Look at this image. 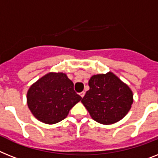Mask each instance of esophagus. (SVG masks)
I'll list each match as a JSON object with an SVG mask.
<instances>
[{"instance_id":"34e87169","label":"esophagus","mask_w":158,"mask_h":158,"mask_svg":"<svg viewBox=\"0 0 158 158\" xmlns=\"http://www.w3.org/2000/svg\"><path fill=\"white\" fill-rule=\"evenodd\" d=\"M85 91H82V92H81L80 93V95H81V97L83 98L85 96Z\"/></svg>"}]
</instances>
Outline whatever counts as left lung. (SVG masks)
<instances>
[{
  "mask_svg": "<svg viewBox=\"0 0 158 158\" xmlns=\"http://www.w3.org/2000/svg\"><path fill=\"white\" fill-rule=\"evenodd\" d=\"M89 86L81 102L98 123H116L131 109L132 92L112 73L94 75L89 81Z\"/></svg>",
  "mask_w": 158,
  "mask_h": 158,
  "instance_id": "1",
  "label": "left lung"
}]
</instances>
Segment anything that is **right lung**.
Here are the masks:
<instances>
[{
  "mask_svg": "<svg viewBox=\"0 0 158 158\" xmlns=\"http://www.w3.org/2000/svg\"><path fill=\"white\" fill-rule=\"evenodd\" d=\"M66 74L50 73L33 84L27 92V105L35 118L54 124L67 117L81 97Z\"/></svg>",
  "mask_w": 158,
  "mask_h": 158,
  "instance_id": "obj_1",
  "label": "right lung"
}]
</instances>
